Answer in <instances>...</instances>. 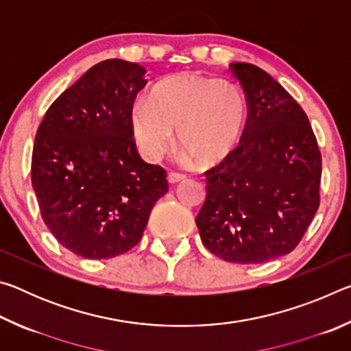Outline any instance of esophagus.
Listing matches in <instances>:
<instances>
[{
  "label": "esophagus",
  "mask_w": 351,
  "mask_h": 351,
  "mask_svg": "<svg viewBox=\"0 0 351 351\" xmlns=\"http://www.w3.org/2000/svg\"><path fill=\"white\" fill-rule=\"evenodd\" d=\"M167 180H169V182H170V184H178V182H181V181L186 180V175H182V173H176V171H171V173H169Z\"/></svg>",
  "instance_id": "1"
}]
</instances>
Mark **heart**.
I'll list each match as a JSON object with an SVG mask.
<instances>
[{
  "label": "heart",
  "instance_id": "b5f03b06",
  "mask_svg": "<svg viewBox=\"0 0 351 351\" xmlns=\"http://www.w3.org/2000/svg\"><path fill=\"white\" fill-rule=\"evenodd\" d=\"M247 105L234 83L198 74L170 77L141 94L130 111V123L142 156L156 161L173 139L199 162L224 158L239 144L245 128Z\"/></svg>",
  "mask_w": 351,
  "mask_h": 351
}]
</instances>
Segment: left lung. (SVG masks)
I'll return each mask as SVG.
<instances>
[{"label": "left lung", "instance_id": "left-lung-1", "mask_svg": "<svg viewBox=\"0 0 351 351\" xmlns=\"http://www.w3.org/2000/svg\"><path fill=\"white\" fill-rule=\"evenodd\" d=\"M246 96L241 139L204 171L201 241L230 263L289 254L320 204L322 156L305 111L277 80L251 63H232Z\"/></svg>", "mask_w": 351, "mask_h": 351}]
</instances>
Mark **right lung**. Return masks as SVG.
Returning <instances> with one entry per match:
<instances>
[{
    "mask_svg": "<svg viewBox=\"0 0 351 351\" xmlns=\"http://www.w3.org/2000/svg\"><path fill=\"white\" fill-rule=\"evenodd\" d=\"M144 75V66L119 58L94 64L47 108L35 136L31 178L41 218L83 258L134 247L169 190L161 165L139 156L130 123Z\"/></svg>",
    "mask_w": 351,
    "mask_h": 351,
    "instance_id": "right-lung-1",
    "label": "right lung"
}]
</instances>
